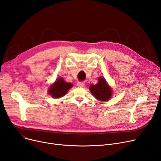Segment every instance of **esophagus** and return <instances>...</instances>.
<instances>
[{
  "label": "esophagus",
  "instance_id": "obj_1",
  "mask_svg": "<svg viewBox=\"0 0 161 161\" xmlns=\"http://www.w3.org/2000/svg\"><path fill=\"white\" fill-rule=\"evenodd\" d=\"M77 86H78L79 87H83L84 86H85V82H79L77 83Z\"/></svg>",
  "mask_w": 161,
  "mask_h": 161
}]
</instances>
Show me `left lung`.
Masks as SVG:
<instances>
[{"mask_svg": "<svg viewBox=\"0 0 161 161\" xmlns=\"http://www.w3.org/2000/svg\"><path fill=\"white\" fill-rule=\"evenodd\" d=\"M91 93L99 101H108L112 96V89L103 77H99L96 85H91L89 88Z\"/></svg>", "mask_w": 161, "mask_h": 161, "instance_id": "left-lung-1", "label": "left lung"}]
</instances>
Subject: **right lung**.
I'll list each match as a JSON object with an SVG mask.
<instances>
[{"instance_id": "obj_1", "label": "right lung", "mask_w": 161, "mask_h": 161, "mask_svg": "<svg viewBox=\"0 0 161 161\" xmlns=\"http://www.w3.org/2000/svg\"><path fill=\"white\" fill-rule=\"evenodd\" d=\"M73 87V84L66 82L63 78H58L48 89V93L53 98H59L64 96L68 90Z\"/></svg>"}]
</instances>
